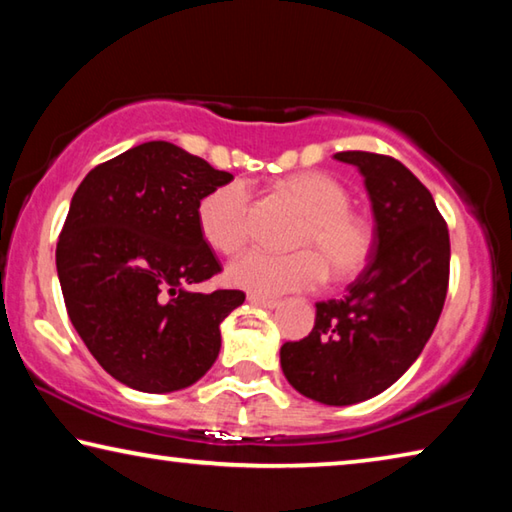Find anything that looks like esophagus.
<instances>
[{"mask_svg": "<svg viewBox=\"0 0 512 512\" xmlns=\"http://www.w3.org/2000/svg\"><path fill=\"white\" fill-rule=\"evenodd\" d=\"M248 302H250V305H255V307H264V309H275L277 305H280V300L257 296V293H248Z\"/></svg>", "mask_w": 512, "mask_h": 512, "instance_id": "34e87169", "label": "esophagus"}]
</instances>
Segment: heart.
Wrapping results in <instances>:
<instances>
[{"label":"heart","mask_w":512,"mask_h":512,"mask_svg":"<svg viewBox=\"0 0 512 512\" xmlns=\"http://www.w3.org/2000/svg\"><path fill=\"white\" fill-rule=\"evenodd\" d=\"M280 192L302 212L291 246L296 253L248 250L228 266V280L257 296H280L316 287L325 273L334 280H350L372 253V230L350 210V194L339 180L320 171H302L284 178ZM253 189L244 178L214 187L198 203V228L203 239L223 255H235L250 235Z\"/></svg>","instance_id":"b5f03b06"}]
</instances>
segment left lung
<instances>
[{"mask_svg":"<svg viewBox=\"0 0 512 512\" xmlns=\"http://www.w3.org/2000/svg\"><path fill=\"white\" fill-rule=\"evenodd\" d=\"M366 183L375 239L341 300L316 302L309 336L282 345L284 377L309 400L348 406L393 386L420 357L445 305L449 230L433 196L400 160L343 151Z\"/></svg>","mask_w":512,"mask_h":512,"instance_id":"left-lung-1","label":"left lung"}]
</instances>
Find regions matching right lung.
Returning <instances> with one entry per match:
<instances>
[{
  "instance_id": "add662e5",
  "label": "right lung",
  "mask_w": 512,
  "mask_h": 512,
  "mask_svg": "<svg viewBox=\"0 0 512 512\" xmlns=\"http://www.w3.org/2000/svg\"><path fill=\"white\" fill-rule=\"evenodd\" d=\"M232 180L171 142H144L94 167L74 192L56 246L69 320L99 366L142 393L201 379L221 350L223 318L244 291H187L221 264L198 203Z\"/></svg>"
}]
</instances>
